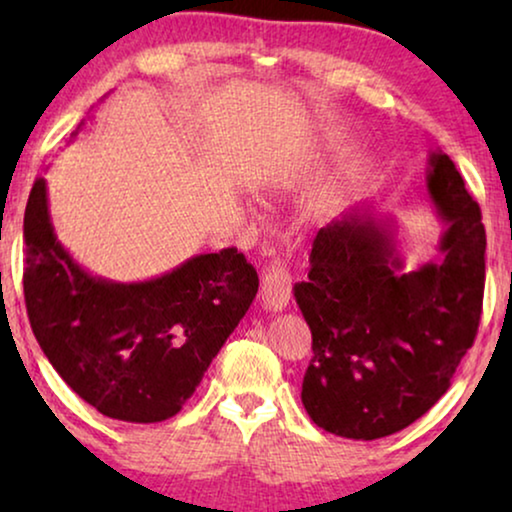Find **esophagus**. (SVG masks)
<instances>
[{
    "label": "esophagus",
    "mask_w": 512,
    "mask_h": 512,
    "mask_svg": "<svg viewBox=\"0 0 512 512\" xmlns=\"http://www.w3.org/2000/svg\"><path fill=\"white\" fill-rule=\"evenodd\" d=\"M291 300V275L282 261L265 270L261 282V305L265 312H282Z\"/></svg>",
    "instance_id": "34e87169"
}]
</instances>
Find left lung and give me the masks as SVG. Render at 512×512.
I'll return each mask as SVG.
<instances>
[{
	"label": "left lung",
	"mask_w": 512,
	"mask_h": 512,
	"mask_svg": "<svg viewBox=\"0 0 512 512\" xmlns=\"http://www.w3.org/2000/svg\"><path fill=\"white\" fill-rule=\"evenodd\" d=\"M426 186L445 223L438 263L405 272L396 223L368 207L321 228L293 296L312 331L303 405L317 426L375 440L405 429L450 389L473 347L485 291V226L450 156Z\"/></svg>",
	"instance_id": "8db88e82"
}]
</instances>
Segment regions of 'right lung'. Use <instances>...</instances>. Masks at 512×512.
Wrapping results in <instances>:
<instances>
[{
    "instance_id": "1",
    "label": "right lung",
    "mask_w": 512,
    "mask_h": 512,
    "mask_svg": "<svg viewBox=\"0 0 512 512\" xmlns=\"http://www.w3.org/2000/svg\"><path fill=\"white\" fill-rule=\"evenodd\" d=\"M23 235L25 305L41 352L83 401L121 422L177 415L258 291L254 265L235 247L149 282L93 277L55 235L44 177Z\"/></svg>"
}]
</instances>
